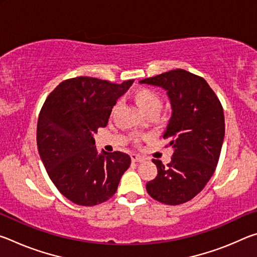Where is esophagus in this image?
<instances>
[{"label": "esophagus", "mask_w": 257, "mask_h": 257, "mask_svg": "<svg viewBox=\"0 0 257 257\" xmlns=\"http://www.w3.org/2000/svg\"><path fill=\"white\" fill-rule=\"evenodd\" d=\"M130 156H132L133 162H142V161L144 160V159H143V156L138 155V154H132Z\"/></svg>", "instance_id": "34e87169"}]
</instances>
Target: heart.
Listing matches in <instances>:
<instances>
[{
	"instance_id": "obj_1",
	"label": "heart",
	"mask_w": 257,
	"mask_h": 257,
	"mask_svg": "<svg viewBox=\"0 0 257 257\" xmlns=\"http://www.w3.org/2000/svg\"><path fill=\"white\" fill-rule=\"evenodd\" d=\"M134 98L138 106L144 111L146 114H151V113H156L158 114L159 111L162 107V98L160 95L155 92V90L151 88H146V87H142L134 92ZM118 104H114L111 108V115L115 112ZM135 141L138 142L136 138Z\"/></svg>"
}]
</instances>
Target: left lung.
Instances as JSON below:
<instances>
[{"instance_id": "8db88e82", "label": "left lung", "mask_w": 257, "mask_h": 257, "mask_svg": "<svg viewBox=\"0 0 257 257\" xmlns=\"http://www.w3.org/2000/svg\"><path fill=\"white\" fill-rule=\"evenodd\" d=\"M142 84L160 86L168 92L172 116L163 138L173 149L171 162L158 168L155 179L146 184L152 198L167 205H179L202 191L214 173L224 139V114L219 97L205 79L176 69Z\"/></svg>"}]
</instances>
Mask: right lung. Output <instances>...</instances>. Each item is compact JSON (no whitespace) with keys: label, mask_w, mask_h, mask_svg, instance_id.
I'll use <instances>...</instances> for the list:
<instances>
[{"label":"right lung","mask_w":257,"mask_h":257,"mask_svg":"<svg viewBox=\"0 0 257 257\" xmlns=\"http://www.w3.org/2000/svg\"><path fill=\"white\" fill-rule=\"evenodd\" d=\"M134 80L93 77L61 82L41 108L37 147L50 179L69 201L94 206L110 199L132 162L122 152L98 155L93 135L106 127L111 108Z\"/></svg>","instance_id":"1"}]
</instances>
